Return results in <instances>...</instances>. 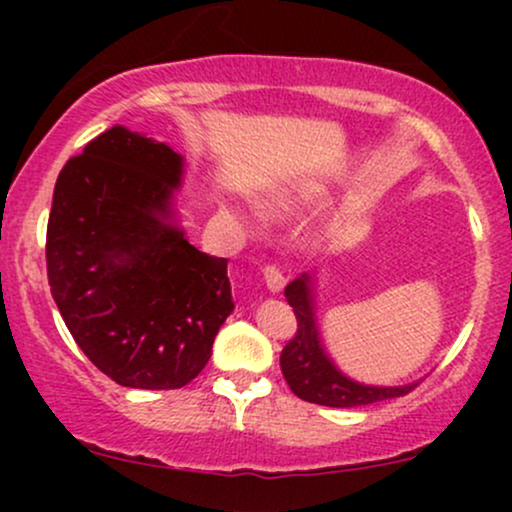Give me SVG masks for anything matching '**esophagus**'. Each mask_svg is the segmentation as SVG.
<instances>
[{"instance_id": "34e87169", "label": "esophagus", "mask_w": 512, "mask_h": 512, "mask_svg": "<svg viewBox=\"0 0 512 512\" xmlns=\"http://www.w3.org/2000/svg\"><path fill=\"white\" fill-rule=\"evenodd\" d=\"M262 276H264V284H267L269 293H281L286 286V279H284V272H281L276 264H267V267L262 269Z\"/></svg>"}]
</instances>
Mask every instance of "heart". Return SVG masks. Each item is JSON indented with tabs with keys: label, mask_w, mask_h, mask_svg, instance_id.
Listing matches in <instances>:
<instances>
[{
	"label": "heart",
	"mask_w": 512,
	"mask_h": 512,
	"mask_svg": "<svg viewBox=\"0 0 512 512\" xmlns=\"http://www.w3.org/2000/svg\"><path fill=\"white\" fill-rule=\"evenodd\" d=\"M291 204L293 202L289 197H276V199H272V202H269V207H272L274 211H284V209H289Z\"/></svg>",
	"instance_id": "obj_1"
}]
</instances>
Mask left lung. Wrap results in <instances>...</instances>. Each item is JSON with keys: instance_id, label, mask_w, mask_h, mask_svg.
Wrapping results in <instances>:
<instances>
[{"instance_id": "obj_1", "label": "left lung", "mask_w": 512, "mask_h": 512, "mask_svg": "<svg viewBox=\"0 0 512 512\" xmlns=\"http://www.w3.org/2000/svg\"><path fill=\"white\" fill-rule=\"evenodd\" d=\"M286 301L293 308L298 320V334L281 351V373L286 383L305 402L322 404V407L351 409L363 404L383 402V399L402 397L419 385V380L407 385H366L349 378L322 344L320 327H317V276L303 272L293 279L284 291Z\"/></svg>"}]
</instances>
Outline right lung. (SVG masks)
Masks as SVG:
<instances>
[{
	"label": "right lung",
	"instance_id": "obj_1",
	"mask_svg": "<svg viewBox=\"0 0 512 512\" xmlns=\"http://www.w3.org/2000/svg\"><path fill=\"white\" fill-rule=\"evenodd\" d=\"M185 158L115 125L69 158L48 221V279L81 351L117 385L175 390L195 380L233 313L226 257L180 226Z\"/></svg>",
	"mask_w": 512,
	"mask_h": 512
}]
</instances>
